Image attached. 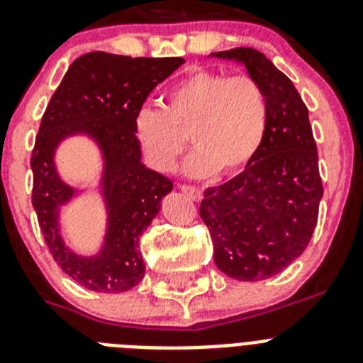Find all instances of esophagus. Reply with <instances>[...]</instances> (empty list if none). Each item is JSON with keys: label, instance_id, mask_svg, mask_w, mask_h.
<instances>
[{"label": "esophagus", "instance_id": "obj_1", "mask_svg": "<svg viewBox=\"0 0 363 363\" xmlns=\"http://www.w3.org/2000/svg\"><path fill=\"white\" fill-rule=\"evenodd\" d=\"M179 189H182V192H185L189 198L194 199V201H199V199H201V191H199L198 187H192V185H179Z\"/></svg>", "mask_w": 363, "mask_h": 363}]
</instances>
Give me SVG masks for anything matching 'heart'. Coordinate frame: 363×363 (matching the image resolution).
Here are the masks:
<instances>
[{
  "mask_svg": "<svg viewBox=\"0 0 363 363\" xmlns=\"http://www.w3.org/2000/svg\"><path fill=\"white\" fill-rule=\"evenodd\" d=\"M268 125L261 86L248 75L194 69L167 95V106H145L135 116V133L149 164L171 172L187 149L194 155L185 171L194 178L230 176L250 164Z\"/></svg>",
  "mask_w": 363,
  "mask_h": 363,
  "instance_id": "b5f03b06",
  "label": "heart"
}]
</instances>
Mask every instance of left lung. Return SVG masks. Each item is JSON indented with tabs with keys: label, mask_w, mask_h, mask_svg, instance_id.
<instances>
[{
	"label": "left lung",
	"mask_w": 363,
	"mask_h": 363,
	"mask_svg": "<svg viewBox=\"0 0 363 363\" xmlns=\"http://www.w3.org/2000/svg\"><path fill=\"white\" fill-rule=\"evenodd\" d=\"M212 57L245 65L264 91V138L241 174L205 191L199 216L211 232L214 262L238 281H262L290 266L310 245L322 179L308 108L294 82L254 48Z\"/></svg>",
	"instance_id": "left-lung-1"
}]
</instances>
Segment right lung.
<instances>
[{
	"instance_id": "add662e5",
	"label": "right lung",
	"mask_w": 363,
	"mask_h": 363,
	"mask_svg": "<svg viewBox=\"0 0 363 363\" xmlns=\"http://www.w3.org/2000/svg\"><path fill=\"white\" fill-rule=\"evenodd\" d=\"M184 62L182 57L84 53L72 62L46 106L30 158L32 205L50 254L65 274L88 290L121 294L144 279L138 242L158 214L162 198L172 191V182L142 164L135 116L149 93ZM73 134L93 138L105 158L101 188L108 228L95 256L69 251L58 227L60 207L77 191L62 182L52 156L58 144Z\"/></svg>"
}]
</instances>
